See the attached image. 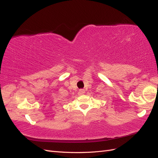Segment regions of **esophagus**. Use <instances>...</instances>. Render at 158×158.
Listing matches in <instances>:
<instances>
[{"label": "esophagus", "mask_w": 158, "mask_h": 158, "mask_svg": "<svg viewBox=\"0 0 158 158\" xmlns=\"http://www.w3.org/2000/svg\"><path fill=\"white\" fill-rule=\"evenodd\" d=\"M85 94V90L84 89H80L78 91V94L79 95H83Z\"/></svg>", "instance_id": "1"}]
</instances>
